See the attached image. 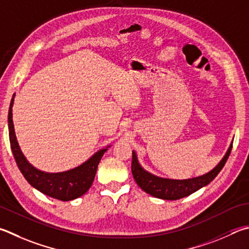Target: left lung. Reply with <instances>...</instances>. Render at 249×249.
<instances>
[{
	"label": "left lung",
	"instance_id": "obj_1",
	"mask_svg": "<svg viewBox=\"0 0 249 249\" xmlns=\"http://www.w3.org/2000/svg\"><path fill=\"white\" fill-rule=\"evenodd\" d=\"M232 147L233 142L230 146L227 153H225L223 159L220 161V163L213 170L208 172L205 175L198 176V178L188 179H170L158 178V176L152 175L149 172L144 171L140 166L135 151H133L132 173L138 186L142 191L149 194V195L160 198V199L178 200L195 193L198 189L209 184L212 179H214L215 176L223 169L225 162L229 159Z\"/></svg>",
	"mask_w": 249,
	"mask_h": 249
}]
</instances>
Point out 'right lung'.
<instances>
[{"mask_svg":"<svg viewBox=\"0 0 249 249\" xmlns=\"http://www.w3.org/2000/svg\"><path fill=\"white\" fill-rule=\"evenodd\" d=\"M14 99H12L10 111H8V134L13 156L15 158L18 169L24 175L31 186H34L44 195L62 201L73 200L83 196L92 185L97 173L98 164L100 162L106 149L98 151L85 163L73 170L61 172V173H46L31 165L22 155L15 136L14 124L12 119V107Z\"/></svg>","mask_w":249,"mask_h":249,"instance_id":"obj_1","label":"right lung"}]
</instances>
